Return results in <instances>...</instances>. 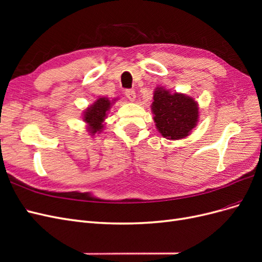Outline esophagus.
Returning <instances> with one entry per match:
<instances>
[{
  "mask_svg": "<svg viewBox=\"0 0 262 262\" xmlns=\"http://www.w3.org/2000/svg\"><path fill=\"white\" fill-rule=\"evenodd\" d=\"M126 98H128L129 100L133 101L134 99H136V92H134V90H125L124 92Z\"/></svg>",
  "mask_w": 262,
  "mask_h": 262,
  "instance_id": "esophagus-1",
  "label": "esophagus"
}]
</instances>
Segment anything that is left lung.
<instances>
[{"instance_id":"8db88e82","label":"left lung","mask_w":262,"mask_h":262,"mask_svg":"<svg viewBox=\"0 0 262 262\" xmlns=\"http://www.w3.org/2000/svg\"><path fill=\"white\" fill-rule=\"evenodd\" d=\"M152 112L156 128L168 140L188 137L199 119V107L193 98L184 94H171L164 87L154 92Z\"/></svg>"}]
</instances>
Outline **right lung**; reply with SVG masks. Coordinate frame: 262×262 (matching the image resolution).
Listing matches in <instances>:
<instances>
[{
	"mask_svg": "<svg viewBox=\"0 0 262 262\" xmlns=\"http://www.w3.org/2000/svg\"><path fill=\"white\" fill-rule=\"evenodd\" d=\"M112 106V101L106 97L98 98L94 104L87 108L84 113V121L89 124V131L92 134L99 133L102 129L107 112Z\"/></svg>",
	"mask_w": 262,
	"mask_h": 262,
	"instance_id": "obj_1",
	"label": "right lung"
}]
</instances>
